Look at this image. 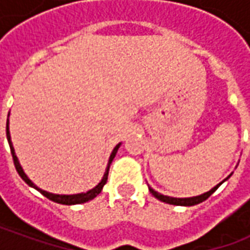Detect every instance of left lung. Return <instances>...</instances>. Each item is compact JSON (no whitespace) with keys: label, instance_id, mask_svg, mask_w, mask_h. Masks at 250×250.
Segmentation results:
<instances>
[{"label":"left lung","instance_id":"1","mask_svg":"<svg viewBox=\"0 0 250 250\" xmlns=\"http://www.w3.org/2000/svg\"><path fill=\"white\" fill-rule=\"evenodd\" d=\"M231 175V174H230ZM230 175H228L222 182H220L218 185H215L214 188H210L209 191H206V193L201 194V195H195V197H188V198H175V197H168V195H163V194L158 193V191H155L154 188H150L148 186V190H150V193L155 197L157 199H159V201H162V202H166V204H170V205H177V206H194V205L197 204H201V202H204L205 199H208L211 195V194L214 193L217 188H220L221 185L225 182L226 179L230 178Z\"/></svg>","mask_w":250,"mask_h":250}]
</instances>
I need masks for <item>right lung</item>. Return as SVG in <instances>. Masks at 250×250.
I'll return each mask as SVG.
<instances>
[{
	"mask_svg": "<svg viewBox=\"0 0 250 250\" xmlns=\"http://www.w3.org/2000/svg\"><path fill=\"white\" fill-rule=\"evenodd\" d=\"M9 115L8 114V122H6V138H8L9 142V146H10V151H12V155H13V161H14V166H16V170H17V173L20 174V177L24 179L26 184L29 185L30 188H36L37 191H40L44 197H46L48 199H51L53 202H57V204H62V205H77V204H84V202H88V201H91L95 197H98L99 194L102 193V190H103L104 185L107 184V178H108V170L109 166H111V163L114 161L115 155H116V152L119 150L120 145H122V142L118 143L116 146L114 147V150L111 152V155H109L108 163H107V167H105V171H104V175L102 181L99 182L95 188H92L91 190H88L85 193H79V194H55V193H49V191H46V190H42L37 185H35L32 181L29 179V177L25 174L24 168L21 166V163H20L19 158L16 155V151H14V147L13 143H12V138H10V131H9Z\"/></svg>",
	"mask_w": 250,
	"mask_h": 250,
	"instance_id": "1",
	"label": "right lung"
}]
</instances>
